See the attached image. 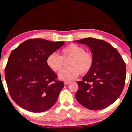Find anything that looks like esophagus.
Returning a JSON list of instances; mask_svg holds the SVG:
<instances>
[{
  "instance_id": "1",
  "label": "esophagus",
  "mask_w": 132,
  "mask_h": 132,
  "mask_svg": "<svg viewBox=\"0 0 132 132\" xmlns=\"http://www.w3.org/2000/svg\"><path fill=\"white\" fill-rule=\"evenodd\" d=\"M70 83V82H68V81H64V85H68V84H69Z\"/></svg>"
}]
</instances>
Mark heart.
Returning a JSON list of instances; mask_svg holds the SVG:
<instances>
[{
	"label": "heart",
	"instance_id": "1",
	"mask_svg": "<svg viewBox=\"0 0 132 132\" xmlns=\"http://www.w3.org/2000/svg\"><path fill=\"white\" fill-rule=\"evenodd\" d=\"M70 59L68 64L69 68L64 70L59 74L60 79L73 80L80 75H85L91 70L94 65V58L90 52L85 51L82 46L75 44L69 45L61 50V55L52 53L47 56L46 64L53 71L58 73L63 66V61Z\"/></svg>",
	"mask_w": 132,
	"mask_h": 132
}]
</instances>
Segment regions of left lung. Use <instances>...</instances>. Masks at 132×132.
I'll use <instances>...</instances> for the list:
<instances>
[{
    "instance_id": "8db88e82",
    "label": "left lung",
    "mask_w": 132,
    "mask_h": 132,
    "mask_svg": "<svg viewBox=\"0 0 132 132\" xmlns=\"http://www.w3.org/2000/svg\"><path fill=\"white\" fill-rule=\"evenodd\" d=\"M87 45L93 54L91 70L78 81L75 98L80 104L91 110L104 109L118 99L126 79L125 62L117 50L102 40L86 38L74 41Z\"/></svg>"
}]
</instances>
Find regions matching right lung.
<instances>
[{
  "mask_svg": "<svg viewBox=\"0 0 132 132\" xmlns=\"http://www.w3.org/2000/svg\"><path fill=\"white\" fill-rule=\"evenodd\" d=\"M64 44L43 38L29 39L13 50L5 68L12 99L32 112H43L57 102L64 84L46 64L47 56Z\"/></svg>",
  "mask_w": 132,
  "mask_h": 132,
  "instance_id": "1",
  "label": "right lung"
}]
</instances>
